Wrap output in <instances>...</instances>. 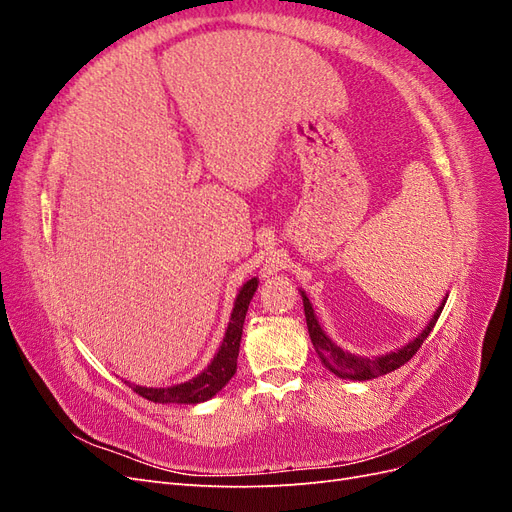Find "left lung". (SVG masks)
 <instances>
[{
	"label": "left lung",
	"instance_id": "1",
	"mask_svg": "<svg viewBox=\"0 0 512 512\" xmlns=\"http://www.w3.org/2000/svg\"><path fill=\"white\" fill-rule=\"evenodd\" d=\"M303 307H305L307 331H309V337H312V344H314V348H316V352L320 356V361L324 363V367H327L329 371H333L335 376L350 378V380L378 378V376L389 374V371H395L397 367L408 363L412 356L418 352V348L423 346V342L427 339V335L431 333V329L436 327V322H438L442 309H444V305L438 307V312L433 314L429 327L421 335H418L414 342H410L408 346H404V348L397 350V352L378 356V359H361V356H354L350 352H344L342 348L335 346L327 335H324V331L320 329V324H318V320L314 316L312 303H309V299L305 297V294H303Z\"/></svg>",
	"mask_w": 512,
	"mask_h": 512
}]
</instances>
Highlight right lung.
<instances>
[{
  "label": "right lung",
  "mask_w": 512,
  "mask_h": 512,
  "mask_svg": "<svg viewBox=\"0 0 512 512\" xmlns=\"http://www.w3.org/2000/svg\"><path fill=\"white\" fill-rule=\"evenodd\" d=\"M258 288V280H250L243 284L239 297L235 301V309L230 314V324L226 329V337L213 356L211 365L192 378L190 382H183L177 386H168V389H147V386H132L134 393L153 401V404H200V401L211 399L215 393L222 391V386L235 376L237 371V356L243 335V322L247 314V305H250L254 292Z\"/></svg>",
  "instance_id": "obj_1"
}]
</instances>
